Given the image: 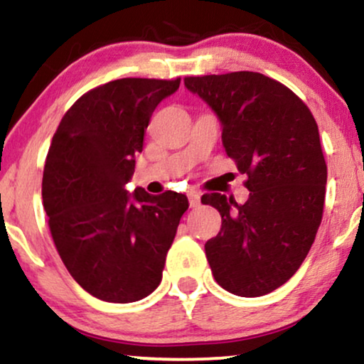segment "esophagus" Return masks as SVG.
<instances>
[{"label": "esophagus", "instance_id": "34e87169", "mask_svg": "<svg viewBox=\"0 0 364 364\" xmlns=\"http://www.w3.org/2000/svg\"><path fill=\"white\" fill-rule=\"evenodd\" d=\"M188 201H190V206L191 208H198V206H200V195H198V193H195V191H190L188 193Z\"/></svg>", "mask_w": 364, "mask_h": 364}]
</instances>
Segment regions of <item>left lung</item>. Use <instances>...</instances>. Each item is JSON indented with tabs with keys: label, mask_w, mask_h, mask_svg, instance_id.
Listing matches in <instances>:
<instances>
[{
	"label": "left lung",
	"mask_w": 364,
	"mask_h": 364,
	"mask_svg": "<svg viewBox=\"0 0 364 364\" xmlns=\"http://www.w3.org/2000/svg\"><path fill=\"white\" fill-rule=\"evenodd\" d=\"M185 85L220 117L225 151L250 191L243 205L222 193L201 198L222 215L205 245L211 272L235 296H265L297 272L323 220L328 166L317 122L289 87L259 72L186 77Z\"/></svg>",
	"instance_id": "8db88e82"
}]
</instances>
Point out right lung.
<instances>
[{
    "label": "right lung",
    "mask_w": 364,
    "mask_h": 364,
    "mask_svg": "<svg viewBox=\"0 0 364 364\" xmlns=\"http://www.w3.org/2000/svg\"><path fill=\"white\" fill-rule=\"evenodd\" d=\"M181 79H119L77 99L45 161L41 198L63 265L105 302L139 301L158 287L188 198L124 190L156 105Z\"/></svg>",
    "instance_id": "right-lung-1"
}]
</instances>
